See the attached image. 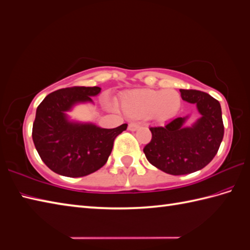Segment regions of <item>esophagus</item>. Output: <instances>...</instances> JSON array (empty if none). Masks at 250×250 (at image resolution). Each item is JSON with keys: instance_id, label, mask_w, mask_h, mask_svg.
<instances>
[{"instance_id": "esophagus-1", "label": "esophagus", "mask_w": 250, "mask_h": 250, "mask_svg": "<svg viewBox=\"0 0 250 250\" xmlns=\"http://www.w3.org/2000/svg\"><path fill=\"white\" fill-rule=\"evenodd\" d=\"M139 127H140L139 124H137V123H130V124L128 125V129L131 130V131H135V130H137L138 128H139Z\"/></svg>"}]
</instances>
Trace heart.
<instances>
[{
    "instance_id": "heart-1",
    "label": "heart",
    "mask_w": 250,
    "mask_h": 250,
    "mask_svg": "<svg viewBox=\"0 0 250 250\" xmlns=\"http://www.w3.org/2000/svg\"><path fill=\"white\" fill-rule=\"evenodd\" d=\"M182 98L175 90H136L126 93L121 99L124 112L135 119L152 116L158 121H167L177 113Z\"/></svg>"
}]
</instances>
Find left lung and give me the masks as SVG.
<instances>
[{
	"instance_id": "obj_1",
	"label": "left lung",
	"mask_w": 250,
	"mask_h": 250,
	"mask_svg": "<svg viewBox=\"0 0 250 250\" xmlns=\"http://www.w3.org/2000/svg\"><path fill=\"white\" fill-rule=\"evenodd\" d=\"M183 101L196 104L199 118L185 126L189 115L149 128L152 140L143 148L154 167L172 175L201 170L217 154L224 138L221 107L214 97L197 90H180Z\"/></svg>"
}]
</instances>
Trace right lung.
<instances>
[{
    "mask_svg": "<svg viewBox=\"0 0 250 250\" xmlns=\"http://www.w3.org/2000/svg\"><path fill=\"white\" fill-rule=\"evenodd\" d=\"M99 86H74L50 93L36 110L32 137L49 169L69 177L85 176L107 163L113 142L127 124L102 128L93 123L71 121L67 112L76 104L93 103Z\"/></svg>",
    "mask_w": 250,
    "mask_h": 250,
    "instance_id": "obj_1",
    "label": "right lung"
}]
</instances>
